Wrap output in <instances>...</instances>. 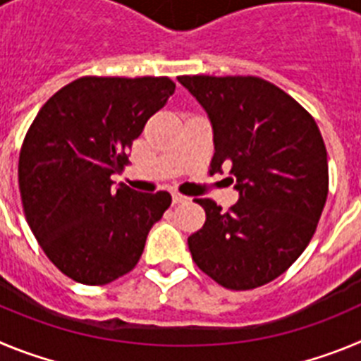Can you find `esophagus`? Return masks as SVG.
I'll list each match as a JSON object with an SVG mask.
<instances>
[{"mask_svg": "<svg viewBox=\"0 0 361 361\" xmlns=\"http://www.w3.org/2000/svg\"><path fill=\"white\" fill-rule=\"evenodd\" d=\"M171 200H173V204H183V202H188V197L180 195V193H177V191H173L171 193Z\"/></svg>", "mask_w": 361, "mask_h": 361, "instance_id": "obj_1", "label": "esophagus"}]
</instances>
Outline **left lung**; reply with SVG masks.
I'll use <instances>...</instances> for the list:
<instances>
[{
    "mask_svg": "<svg viewBox=\"0 0 361 361\" xmlns=\"http://www.w3.org/2000/svg\"><path fill=\"white\" fill-rule=\"evenodd\" d=\"M208 114L212 171L229 168L237 204L197 199L206 222L188 238L197 266L235 291L288 269L314 235L327 199V152L317 123L279 86L258 78L183 75Z\"/></svg>",
    "mask_w": 361,
    "mask_h": 361,
    "instance_id": "1",
    "label": "left lung"
}]
</instances>
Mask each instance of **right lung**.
<instances>
[{
    "label": "right lung",
    "mask_w": 361,
    "mask_h": 361,
    "mask_svg": "<svg viewBox=\"0 0 361 361\" xmlns=\"http://www.w3.org/2000/svg\"><path fill=\"white\" fill-rule=\"evenodd\" d=\"M168 78H81L43 104L19 153L34 237L66 276L104 286L135 267L170 208L168 191L114 186L145 124L173 94Z\"/></svg>",
    "instance_id": "add662e5"
}]
</instances>
